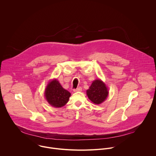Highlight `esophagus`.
Returning a JSON list of instances; mask_svg holds the SVG:
<instances>
[{"instance_id": "obj_1", "label": "esophagus", "mask_w": 156, "mask_h": 156, "mask_svg": "<svg viewBox=\"0 0 156 156\" xmlns=\"http://www.w3.org/2000/svg\"><path fill=\"white\" fill-rule=\"evenodd\" d=\"M82 91L81 87H78V88L74 89V90H73V91H74V92H79V91Z\"/></svg>"}]
</instances>
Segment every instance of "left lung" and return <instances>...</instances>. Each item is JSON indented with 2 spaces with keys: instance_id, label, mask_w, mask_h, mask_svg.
Wrapping results in <instances>:
<instances>
[{
  "instance_id": "1",
  "label": "left lung",
  "mask_w": 156,
  "mask_h": 156,
  "mask_svg": "<svg viewBox=\"0 0 156 156\" xmlns=\"http://www.w3.org/2000/svg\"><path fill=\"white\" fill-rule=\"evenodd\" d=\"M86 94L91 102L95 104L102 103L108 94V88L105 84L100 79L94 80L90 88L86 91Z\"/></svg>"
}]
</instances>
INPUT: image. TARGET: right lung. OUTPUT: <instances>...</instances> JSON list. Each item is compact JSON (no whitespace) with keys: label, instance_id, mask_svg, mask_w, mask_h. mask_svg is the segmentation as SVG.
I'll use <instances>...</instances> for the list:
<instances>
[{"label":"right lung","instance_id":"1","mask_svg":"<svg viewBox=\"0 0 156 156\" xmlns=\"http://www.w3.org/2000/svg\"><path fill=\"white\" fill-rule=\"evenodd\" d=\"M44 96L51 105L54 107H62L68 102L71 94L63 88L58 81L54 79L48 83Z\"/></svg>","mask_w":156,"mask_h":156}]
</instances>
